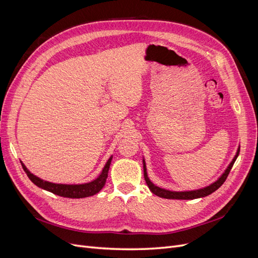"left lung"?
Segmentation results:
<instances>
[{
    "instance_id": "left-lung-1",
    "label": "left lung",
    "mask_w": 258,
    "mask_h": 258,
    "mask_svg": "<svg viewBox=\"0 0 258 258\" xmlns=\"http://www.w3.org/2000/svg\"><path fill=\"white\" fill-rule=\"evenodd\" d=\"M240 153V147L238 148L237 154L235 156V158L232 159V161L230 162V165L228 166V168L226 169L225 172L222 174V176L217 179L216 182H214L213 184H211L205 188H201V189H197V190H190V191H171V190H167V189H163L160 188V187H157L156 185H154L151 181L150 178L147 176V172H146V166H145V161L143 160V169H144V178H145V182L148 186V188L151 189V191L156 195V196L161 197V198H167V199H182V200H189V199H197V198H201V197H206L208 195L214 192L216 189L220 188V187L224 184V182L226 181V178H227L230 170L233 166V163H235L238 155Z\"/></svg>"
}]
</instances>
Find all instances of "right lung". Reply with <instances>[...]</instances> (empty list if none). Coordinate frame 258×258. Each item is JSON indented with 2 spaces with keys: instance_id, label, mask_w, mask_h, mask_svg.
<instances>
[{
  "instance_id": "obj_1",
  "label": "right lung",
  "mask_w": 258,
  "mask_h": 258,
  "mask_svg": "<svg viewBox=\"0 0 258 258\" xmlns=\"http://www.w3.org/2000/svg\"><path fill=\"white\" fill-rule=\"evenodd\" d=\"M111 161H112V157H110V159L107 160L106 165L102 170V172H101V174L96 179H93L92 182L86 183V184H80V185L54 184V183L44 181V179H41L40 177H37L34 174L31 173L23 163H21V166L23 170L26 171V173L28 177L31 179V182L34 183L36 186L40 187V188H43L54 195H58V196L66 197V198H85V197L93 196V195L98 194L101 189L103 188L107 178Z\"/></svg>"
}]
</instances>
